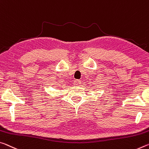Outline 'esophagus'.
I'll return each mask as SVG.
<instances>
[{"instance_id":"obj_1","label":"esophagus","mask_w":149,"mask_h":149,"mask_svg":"<svg viewBox=\"0 0 149 149\" xmlns=\"http://www.w3.org/2000/svg\"><path fill=\"white\" fill-rule=\"evenodd\" d=\"M80 81H79V80H75V81H74V86H79V84H81L80 83Z\"/></svg>"}]
</instances>
